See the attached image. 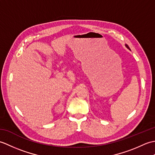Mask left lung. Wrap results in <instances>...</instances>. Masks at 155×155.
<instances>
[{"label":"left lung","instance_id":"obj_1","mask_svg":"<svg viewBox=\"0 0 155 155\" xmlns=\"http://www.w3.org/2000/svg\"><path fill=\"white\" fill-rule=\"evenodd\" d=\"M125 47H126L128 49V50H130V48L129 47H128V46L127 45H126V44H125Z\"/></svg>","mask_w":155,"mask_h":155}]
</instances>
